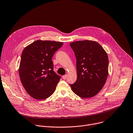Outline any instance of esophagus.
<instances>
[{"label":"esophagus","instance_id":"1","mask_svg":"<svg viewBox=\"0 0 133 133\" xmlns=\"http://www.w3.org/2000/svg\"><path fill=\"white\" fill-rule=\"evenodd\" d=\"M66 78H67V76L66 75H64V76H62V78H63V80H65L66 79Z\"/></svg>","mask_w":133,"mask_h":133}]
</instances>
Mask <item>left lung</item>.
Returning <instances> with one entry per match:
<instances>
[{
	"instance_id": "8db88e82",
	"label": "left lung",
	"mask_w": 133,
	"mask_h": 133,
	"mask_svg": "<svg viewBox=\"0 0 133 133\" xmlns=\"http://www.w3.org/2000/svg\"><path fill=\"white\" fill-rule=\"evenodd\" d=\"M77 59V79L69 84L75 94L83 98L96 96L105 85L108 74V57L99 43L80 41L70 44Z\"/></svg>"
}]
</instances>
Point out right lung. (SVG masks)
<instances>
[{
    "label": "right lung",
    "instance_id": "right-lung-1",
    "mask_svg": "<svg viewBox=\"0 0 133 133\" xmlns=\"http://www.w3.org/2000/svg\"><path fill=\"white\" fill-rule=\"evenodd\" d=\"M63 42L37 40L23 50L19 75L26 92L37 100H44L55 91L61 77L53 70L52 58Z\"/></svg>",
    "mask_w": 133,
    "mask_h": 133
}]
</instances>
